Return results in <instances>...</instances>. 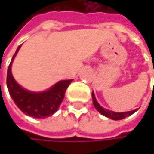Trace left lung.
Wrapping results in <instances>:
<instances>
[{
    "instance_id": "left-lung-1",
    "label": "left lung",
    "mask_w": 154,
    "mask_h": 154,
    "mask_svg": "<svg viewBox=\"0 0 154 154\" xmlns=\"http://www.w3.org/2000/svg\"><path fill=\"white\" fill-rule=\"evenodd\" d=\"M92 98H93V103L94 105V107L96 108V109L103 116L107 117L109 119H114V120H119V119H123L130 115H132L133 113H135L137 109H134V110H131V111H127V112H114V111H111V110H109L106 109L104 108H103L102 106H100V104L97 103L96 99H95V96H94V92L92 93Z\"/></svg>"
}]
</instances>
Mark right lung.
<instances>
[{
  "instance_id": "add662e5",
  "label": "right lung",
  "mask_w": 154,
  "mask_h": 154,
  "mask_svg": "<svg viewBox=\"0 0 154 154\" xmlns=\"http://www.w3.org/2000/svg\"><path fill=\"white\" fill-rule=\"evenodd\" d=\"M21 45L17 47L9 65L7 72V87L15 104L25 114L33 118L44 119L55 113L61 104L66 90L73 79L58 82L43 93H32L22 88L11 74V63Z\"/></svg>"
}]
</instances>
